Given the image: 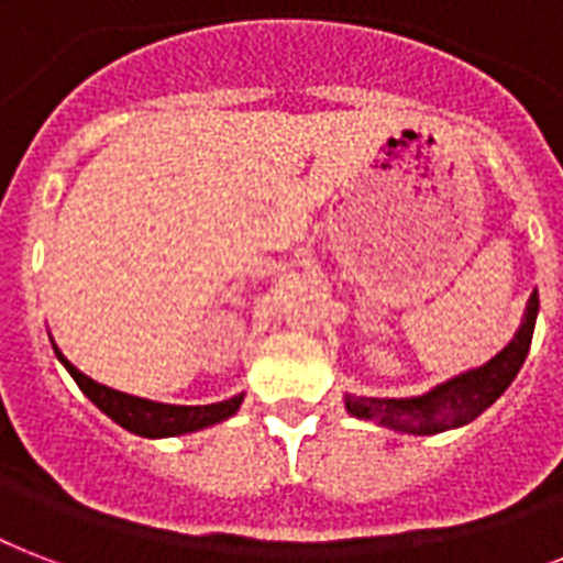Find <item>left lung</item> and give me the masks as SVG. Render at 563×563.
<instances>
[{
    "label": "left lung",
    "mask_w": 563,
    "mask_h": 563,
    "mask_svg": "<svg viewBox=\"0 0 563 563\" xmlns=\"http://www.w3.org/2000/svg\"><path fill=\"white\" fill-rule=\"evenodd\" d=\"M538 310V291H531L520 330L484 366L449 377L445 384H437L434 389H428L422 396L366 398L351 396L349 393L345 396V410L354 419H366V422L384 424L389 431H401V434L416 437L443 434V431L470 424L472 419H478L514 384V377H517V372H520L526 357H529Z\"/></svg>",
    "instance_id": "left-lung-1"
}]
</instances>
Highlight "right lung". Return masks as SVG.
I'll return each instance as SVG.
<instances>
[{"label": "right lung", "mask_w": 563, "mask_h": 563, "mask_svg": "<svg viewBox=\"0 0 563 563\" xmlns=\"http://www.w3.org/2000/svg\"><path fill=\"white\" fill-rule=\"evenodd\" d=\"M55 357L62 360L64 368L70 372V377L79 384V389L85 396L91 398L93 405L100 407L102 413L114 419L120 428H126L132 434L150 437V440H162V437H179L191 434V431H203L209 424H218L235 416V410L242 407L244 396H233L227 401H218V405H162V401H150V398L129 396V393H120V389H111L106 384H97L93 377H88L85 372L73 366L70 360L64 357L62 349L55 345Z\"/></svg>", "instance_id": "1"}]
</instances>
